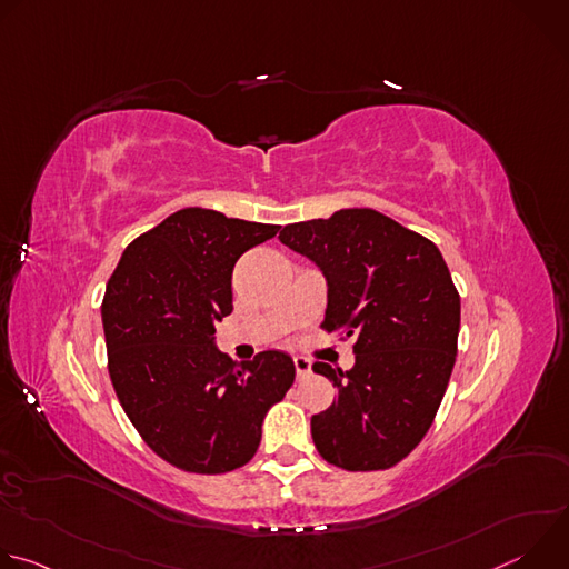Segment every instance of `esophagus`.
Returning a JSON list of instances; mask_svg holds the SVG:
<instances>
[{
    "mask_svg": "<svg viewBox=\"0 0 569 569\" xmlns=\"http://www.w3.org/2000/svg\"><path fill=\"white\" fill-rule=\"evenodd\" d=\"M295 371H297V380H303V378H308L310 376V371H312V365H310V360L308 358H295Z\"/></svg>",
    "mask_w": 569,
    "mask_h": 569,
    "instance_id": "34e87169",
    "label": "esophagus"
}]
</instances>
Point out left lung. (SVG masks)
<instances>
[{
  "instance_id": "obj_1",
  "label": "left lung",
  "mask_w": 569,
  "mask_h": 569,
  "mask_svg": "<svg viewBox=\"0 0 569 569\" xmlns=\"http://www.w3.org/2000/svg\"><path fill=\"white\" fill-rule=\"evenodd\" d=\"M279 240L327 279L321 327L353 338L349 371L315 362L338 387L310 419L319 455L345 470H380L408 457L446 393L461 303L432 240L373 209L286 224Z\"/></svg>"
}]
</instances>
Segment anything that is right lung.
<instances>
[{"instance_id": "obj_1", "label": "right lung", "mask_w": 569, "mask_h": 569, "mask_svg": "<svg viewBox=\"0 0 569 569\" xmlns=\"http://www.w3.org/2000/svg\"><path fill=\"white\" fill-rule=\"evenodd\" d=\"M279 224L189 207L126 248L101 317L108 369L141 439L169 463L202 475L246 466L274 402L295 382L283 351L233 362L216 323L233 308L231 272Z\"/></svg>"}]
</instances>
